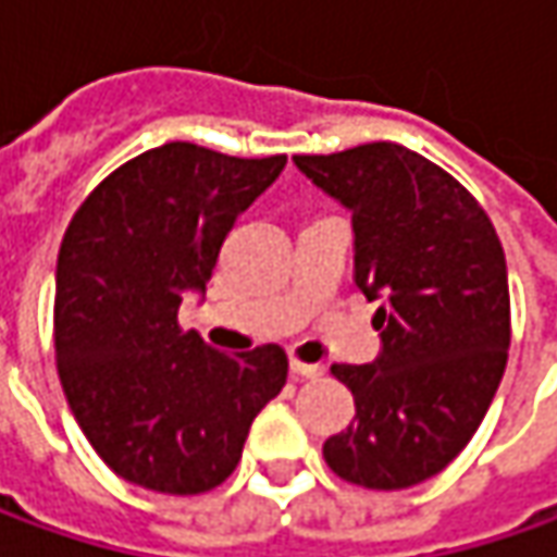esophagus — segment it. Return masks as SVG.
I'll use <instances>...</instances> for the list:
<instances>
[{
  "instance_id": "esophagus-1",
  "label": "esophagus",
  "mask_w": 557,
  "mask_h": 557,
  "mask_svg": "<svg viewBox=\"0 0 557 557\" xmlns=\"http://www.w3.org/2000/svg\"><path fill=\"white\" fill-rule=\"evenodd\" d=\"M290 372L297 377H322L325 374V366L319 362H300V359H290Z\"/></svg>"
}]
</instances>
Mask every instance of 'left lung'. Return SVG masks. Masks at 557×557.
<instances>
[{"instance_id":"8db88e82","label":"left lung","mask_w":557,"mask_h":557,"mask_svg":"<svg viewBox=\"0 0 557 557\" xmlns=\"http://www.w3.org/2000/svg\"><path fill=\"white\" fill-rule=\"evenodd\" d=\"M294 163L350 210L356 288L381 300V354L332 366L356 418L322 456L356 486H416L468 446L503 381L511 304L499 235L468 188L394 141Z\"/></svg>"}]
</instances>
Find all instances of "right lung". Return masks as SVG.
Instances as JSON below:
<instances>
[{
  "instance_id": "1",
  "label": "right lung",
  "mask_w": 557,
  "mask_h": 557,
  "mask_svg": "<svg viewBox=\"0 0 557 557\" xmlns=\"http://www.w3.org/2000/svg\"><path fill=\"white\" fill-rule=\"evenodd\" d=\"M288 158L166 141L114 170L64 232L54 359L76 424L123 481L207 493L235 471L257 412L285 387L278 344L225 356L180 329L228 228Z\"/></svg>"
}]
</instances>
